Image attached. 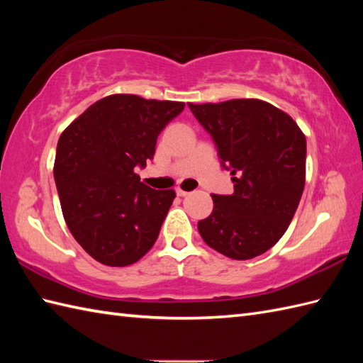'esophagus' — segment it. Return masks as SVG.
Returning a JSON list of instances; mask_svg holds the SVG:
<instances>
[{"label": "esophagus", "instance_id": "1", "mask_svg": "<svg viewBox=\"0 0 363 363\" xmlns=\"http://www.w3.org/2000/svg\"><path fill=\"white\" fill-rule=\"evenodd\" d=\"M176 194H177V196H187V195H190V191L182 190V189H177Z\"/></svg>", "mask_w": 363, "mask_h": 363}]
</instances>
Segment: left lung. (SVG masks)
Here are the masks:
<instances>
[{"label":"left lung","instance_id":"left-lung-1","mask_svg":"<svg viewBox=\"0 0 363 363\" xmlns=\"http://www.w3.org/2000/svg\"><path fill=\"white\" fill-rule=\"evenodd\" d=\"M213 138L233 195H212L213 211L198 223L203 240L223 256L248 260L287 230L306 182V135L289 113L257 98L189 103Z\"/></svg>","mask_w":363,"mask_h":363}]
</instances>
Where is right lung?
I'll return each mask as SVG.
<instances>
[{"label":"right lung","mask_w":363,"mask_h":363,"mask_svg":"<svg viewBox=\"0 0 363 363\" xmlns=\"http://www.w3.org/2000/svg\"><path fill=\"white\" fill-rule=\"evenodd\" d=\"M181 101L109 95L68 125L57 142L54 179L68 229L84 251L107 267H128L156 243L176 191L140 182L157 137Z\"/></svg>","instance_id":"add662e5"}]
</instances>
